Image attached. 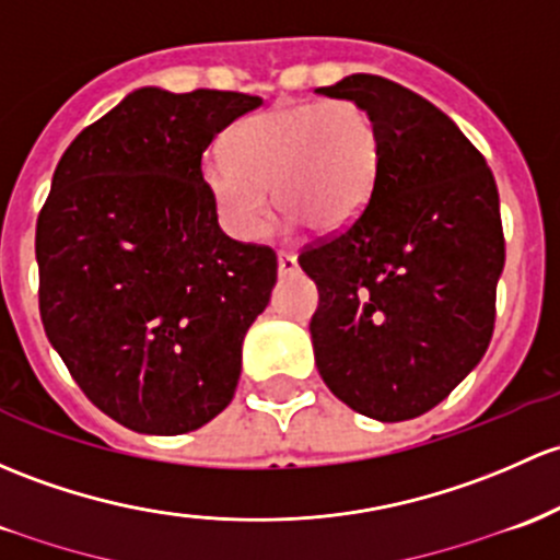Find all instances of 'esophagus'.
I'll use <instances>...</instances> for the list:
<instances>
[{
    "instance_id": "esophagus-1",
    "label": "esophagus",
    "mask_w": 560,
    "mask_h": 560,
    "mask_svg": "<svg viewBox=\"0 0 560 560\" xmlns=\"http://www.w3.org/2000/svg\"><path fill=\"white\" fill-rule=\"evenodd\" d=\"M298 270V257L295 252H279V273L290 276Z\"/></svg>"
}]
</instances>
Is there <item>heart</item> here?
Masks as SVG:
<instances>
[{"label":"heart","instance_id":"obj_1","mask_svg":"<svg viewBox=\"0 0 560 560\" xmlns=\"http://www.w3.org/2000/svg\"><path fill=\"white\" fill-rule=\"evenodd\" d=\"M225 150L206 152L201 179L222 225L255 241L268 217V187L290 222L338 231L364 209L381 161L373 115L351 98L279 104L244 117Z\"/></svg>","mask_w":560,"mask_h":560}]
</instances>
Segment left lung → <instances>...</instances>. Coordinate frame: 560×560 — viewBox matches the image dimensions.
Returning <instances> with one entry per match:
<instances>
[{
	"label": "left lung",
	"mask_w": 560,
	"mask_h": 560,
	"mask_svg": "<svg viewBox=\"0 0 560 560\" xmlns=\"http://www.w3.org/2000/svg\"><path fill=\"white\" fill-rule=\"evenodd\" d=\"M316 93L362 104L381 133L370 201L298 257L319 290L316 368L357 413L416 419L491 343L504 268L497 182L456 122L397 82L351 74Z\"/></svg>",
	"instance_id": "obj_1"
}]
</instances>
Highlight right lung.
Wrapping results in <instances>:
<instances>
[{"label": "right lung", "instance_id": "obj_1", "mask_svg": "<svg viewBox=\"0 0 560 560\" xmlns=\"http://www.w3.org/2000/svg\"><path fill=\"white\" fill-rule=\"evenodd\" d=\"M233 91L139 88L58 161L37 220L47 340L102 413L185 434L231 405L276 252L222 233L201 158L257 109Z\"/></svg>", "mask_w": 560, "mask_h": 560}]
</instances>
